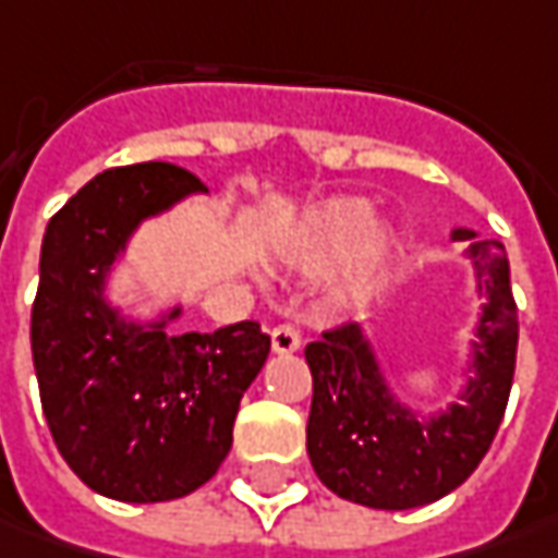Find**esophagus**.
<instances>
[{
  "mask_svg": "<svg viewBox=\"0 0 558 558\" xmlns=\"http://www.w3.org/2000/svg\"><path fill=\"white\" fill-rule=\"evenodd\" d=\"M299 345H302V337H299V330L293 324H278L275 330H271V349L278 352V355H290V352H296Z\"/></svg>",
  "mask_w": 558,
  "mask_h": 558,
  "instance_id": "obj_1",
  "label": "esophagus"
}]
</instances>
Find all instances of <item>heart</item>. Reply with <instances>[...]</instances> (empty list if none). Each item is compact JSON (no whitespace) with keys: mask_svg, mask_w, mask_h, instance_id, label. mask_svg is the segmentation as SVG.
<instances>
[{"mask_svg":"<svg viewBox=\"0 0 558 558\" xmlns=\"http://www.w3.org/2000/svg\"><path fill=\"white\" fill-rule=\"evenodd\" d=\"M371 228H374V213L364 201L357 197L324 201L287 234L283 253L299 265L324 268L352 259L357 252L352 271L339 287V296L345 302H364L376 287V265L395 243L389 231L371 234Z\"/></svg>","mask_w":558,"mask_h":558,"instance_id":"heart-1","label":"heart"}]
</instances>
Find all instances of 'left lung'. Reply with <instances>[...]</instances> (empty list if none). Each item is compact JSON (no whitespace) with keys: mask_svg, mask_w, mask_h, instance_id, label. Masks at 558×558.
Listing matches in <instances>:
<instances>
[{"mask_svg":"<svg viewBox=\"0 0 558 558\" xmlns=\"http://www.w3.org/2000/svg\"><path fill=\"white\" fill-rule=\"evenodd\" d=\"M453 241H472L485 290L466 404L433 420L401 408L355 324L330 327L305 345L312 371L305 448L317 478L342 500L374 509L426 507L470 478L497 435L519 345L507 246L472 231H453Z\"/></svg>","mask_w":558,"mask_h":558,"instance_id":"obj_1","label":"left lung"}]
</instances>
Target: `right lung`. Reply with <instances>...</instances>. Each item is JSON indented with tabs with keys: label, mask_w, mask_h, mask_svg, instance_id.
<instances>
[{
	"label": "right lung",
	"mask_w": 558,
	"mask_h": 558,
	"mask_svg": "<svg viewBox=\"0 0 558 558\" xmlns=\"http://www.w3.org/2000/svg\"><path fill=\"white\" fill-rule=\"evenodd\" d=\"M203 187L182 166H117L80 187L43 238L29 315L43 413L70 470L125 504L175 500L216 475L271 349L256 320L169 337L101 299L132 228Z\"/></svg>",
	"instance_id": "obj_1"
}]
</instances>
